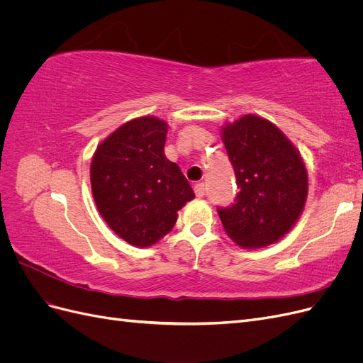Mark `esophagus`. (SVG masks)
Instances as JSON below:
<instances>
[{"label":"esophagus","instance_id":"obj_1","mask_svg":"<svg viewBox=\"0 0 363 363\" xmlns=\"http://www.w3.org/2000/svg\"><path fill=\"white\" fill-rule=\"evenodd\" d=\"M194 191H195V195H196V196H203L204 192H206L204 183H196V184H194Z\"/></svg>","mask_w":363,"mask_h":363}]
</instances>
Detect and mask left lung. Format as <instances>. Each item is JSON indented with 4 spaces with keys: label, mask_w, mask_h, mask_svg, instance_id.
<instances>
[{
    "label": "left lung",
    "mask_w": 363,
    "mask_h": 363,
    "mask_svg": "<svg viewBox=\"0 0 363 363\" xmlns=\"http://www.w3.org/2000/svg\"><path fill=\"white\" fill-rule=\"evenodd\" d=\"M239 192L218 207L227 235L245 248L277 242L298 219L307 196V171L289 139L269 121L245 115L223 128Z\"/></svg>",
    "instance_id": "1"
}]
</instances>
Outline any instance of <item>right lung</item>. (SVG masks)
<instances>
[{"label":"right lung","mask_w":363,"mask_h":363,"mask_svg":"<svg viewBox=\"0 0 363 363\" xmlns=\"http://www.w3.org/2000/svg\"><path fill=\"white\" fill-rule=\"evenodd\" d=\"M168 124L155 116L128 121L103 140L91 164L95 204L125 242L150 247L171 232L195 194L164 157Z\"/></svg>","instance_id":"right-lung-1"}]
</instances>
